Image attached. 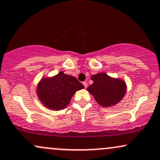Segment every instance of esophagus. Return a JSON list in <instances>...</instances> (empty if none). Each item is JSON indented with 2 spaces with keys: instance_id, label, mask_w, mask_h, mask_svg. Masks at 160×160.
<instances>
[{
  "instance_id": "1",
  "label": "esophagus",
  "mask_w": 160,
  "mask_h": 160,
  "mask_svg": "<svg viewBox=\"0 0 160 160\" xmlns=\"http://www.w3.org/2000/svg\"><path fill=\"white\" fill-rule=\"evenodd\" d=\"M82 84H83V86H85V88H86L88 86V83H87V82H86V81L82 82Z\"/></svg>"
}]
</instances>
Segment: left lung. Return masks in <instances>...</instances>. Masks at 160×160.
<instances>
[{
    "instance_id": "8db88e82",
    "label": "left lung",
    "mask_w": 160,
    "mask_h": 160,
    "mask_svg": "<svg viewBox=\"0 0 160 160\" xmlns=\"http://www.w3.org/2000/svg\"><path fill=\"white\" fill-rule=\"evenodd\" d=\"M91 80L93 83L87 88V91L101 107L115 106L126 95V82L122 79L112 78L101 72L92 75Z\"/></svg>"
}]
</instances>
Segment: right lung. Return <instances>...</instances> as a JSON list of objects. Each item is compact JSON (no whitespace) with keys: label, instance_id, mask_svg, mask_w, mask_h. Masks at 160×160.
<instances>
[{"label":"right lung","instance_id":"add662e5","mask_svg":"<svg viewBox=\"0 0 160 160\" xmlns=\"http://www.w3.org/2000/svg\"><path fill=\"white\" fill-rule=\"evenodd\" d=\"M82 88L84 86L75 77L60 72L51 78H42L36 87V94L45 107L60 110L69 104L75 92Z\"/></svg>","mask_w":160,"mask_h":160}]
</instances>
